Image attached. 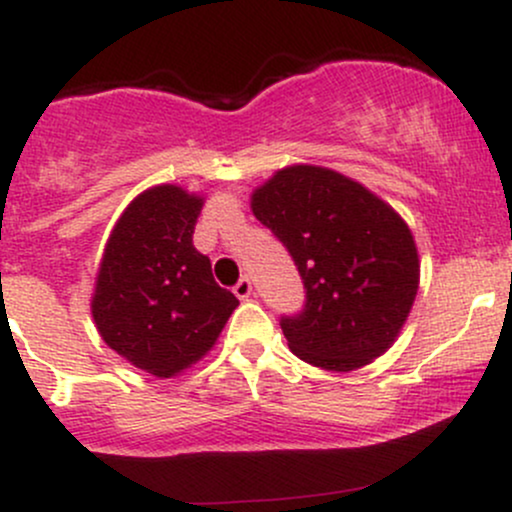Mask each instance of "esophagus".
Segmentation results:
<instances>
[{
  "label": "esophagus",
  "mask_w": 512,
  "mask_h": 512,
  "mask_svg": "<svg viewBox=\"0 0 512 512\" xmlns=\"http://www.w3.org/2000/svg\"><path fill=\"white\" fill-rule=\"evenodd\" d=\"M233 293H236V296L240 298V301H245V298H250V293H252V284H250L248 276H243V279H240L238 284L233 286Z\"/></svg>",
  "instance_id": "34e87169"
}]
</instances>
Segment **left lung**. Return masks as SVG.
I'll return each instance as SVG.
<instances>
[{
    "label": "left lung",
    "instance_id": "obj_1",
    "mask_svg": "<svg viewBox=\"0 0 512 512\" xmlns=\"http://www.w3.org/2000/svg\"><path fill=\"white\" fill-rule=\"evenodd\" d=\"M250 207L303 279V310L281 317L293 354L337 373L385 354L419 289V252L402 216L320 166L276 170L252 192Z\"/></svg>",
    "mask_w": 512,
    "mask_h": 512
}]
</instances>
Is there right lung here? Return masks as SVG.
I'll return each instance as SVG.
<instances>
[{"label":"right lung","instance_id":"right-lung-1","mask_svg":"<svg viewBox=\"0 0 512 512\" xmlns=\"http://www.w3.org/2000/svg\"><path fill=\"white\" fill-rule=\"evenodd\" d=\"M202 204L178 185L142 192L115 223L98 269L91 313L103 342L156 378L197 363L238 308L192 245Z\"/></svg>","mask_w":512,"mask_h":512}]
</instances>
